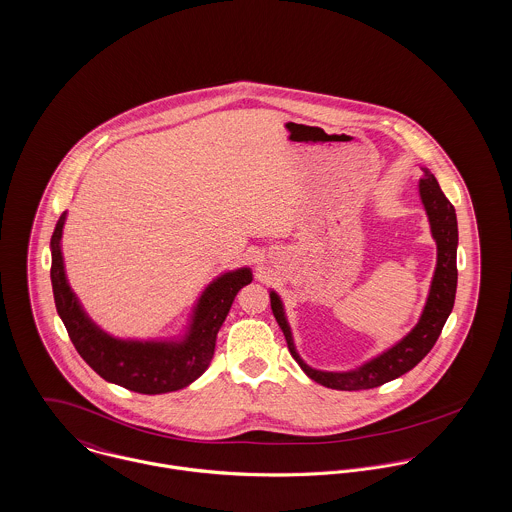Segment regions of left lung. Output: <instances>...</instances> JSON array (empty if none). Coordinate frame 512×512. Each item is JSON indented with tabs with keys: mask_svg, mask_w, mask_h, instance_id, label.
Segmentation results:
<instances>
[{
	"mask_svg": "<svg viewBox=\"0 0 512 512\" xmlns=\"http://www.w3.org/2000/svg\"><path fill=\"white\" fill-rule=\"evenodd\" d=\"M419 195L425 206V212L429 216L431 234L436 243V267H434L429 296L417 325L388 351L345 372H329V370L312 368L296 351L292 329L284 312V304L275 290H271V308H273L276 323L280 325L286 337L288 351L300 364V368L308 374V378H312L317 384L331 390H343V392L378 388L386 382L399 378L401 374L409 372L411 368H415L433 349L448 315L454 308V298H456L458 220H456L454 206L450 204L448 198L444 197L436 177L427 167H423V177L419 179Z\"/></svg>",
	"mask_w": 512,
	"mask_h": 512,
	"instance_id": "obj_1",
	"label": "left lung"
}]
</instances>
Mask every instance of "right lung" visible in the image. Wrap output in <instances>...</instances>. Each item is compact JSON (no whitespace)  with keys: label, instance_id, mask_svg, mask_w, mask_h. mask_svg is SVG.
Here are the masks:
<instances>
[{"label":"right lung","instance_id":"obj_1","mask_svg":"<svg viewBox=\"0 0 512 512\" xmlns=\"http://www.w3.org/2000/svg\"><path fill=\"white\" fill-rule=\"evenodd\" d=\"M66 212L50 239V280L60 319L79 356L107 382L138 394H167L193 384L210 366L216 335L237 292L253 280L249 267L216 276L198 296L191 323L179 339H118L103 331L79 304L62 255Z\"/></svg>","mask_w":512,"mask_h":512}]
</instances>
